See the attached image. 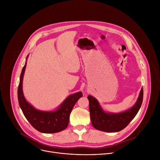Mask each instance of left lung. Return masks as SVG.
I'll use <instances>...</instances> for the list:
<instances>
[{
  "label": "left lung",
  "instance_id": "obj_1",
  "mask_svg": "<svg viewBox=\"0 0 160 160\" xmlns=\"http://www.w3.org/2000/svg\"><path fill=\"white\" fill-rule=\"evenodd\" d=\"M142 97L143 90L142 88L136 104L131 108L120 113H109L103 110L95 97L89 95L88 98L92 125L97 130L106 132H117L123 130L139 112L142 102Z\"/></svg>",
  "mask_w": 160,
  "mask_h": 160
}]
</instances>
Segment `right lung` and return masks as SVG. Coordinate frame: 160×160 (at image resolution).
<instances>
[{
	"label": "right lung",
	"mask_w": 160,
	"mask_h": 160,
	"mask_svg": "<svg viewBox=\"0 0 160 160\" xmlns=\"http://www.w3.org/2000/svg\"><path fill=\"white\" fill-rule=\"evenodd\" d=\"M28 57V55L27 59ZM26 65L27 62L21 71L18 91L19 104L24 117L33 128L42 133H56L65 130L68 126L72 108L78 100L82 97V93L80 91L67 97L54 111L46 112L37 110L27 101L23 94L22 80Z\"/></svg>",
	"instance_id": "obj_1"
}]
</instances>
